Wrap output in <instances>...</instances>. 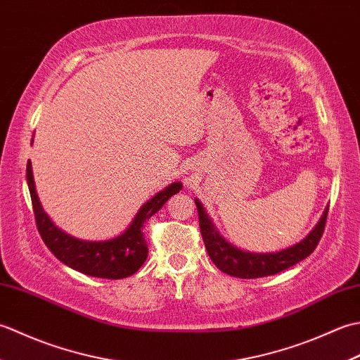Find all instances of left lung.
Here are the masks:
<instances>
[{
    "mask_svg": "<svg viewBox=\"0 0 360 360\" xmlns=\"http://www.w3.org/2000/svg\"><path fill=\"white\" fill-rule=\"evenodd\" d=\"M195 202L198 207V218H200L201 235L210 259L219 271L238 278L267 277V275L285 271L309 257L317 248L320 238H322L328 217L326 207L317 226L312 229V232L292 248L275 252V254H249V252L231 246L221 238L218 232L213 229V224L210 223L207 213L204 212L201 202L198 200H195Z\"/></svg>",
    "mask_w": 360,
    "mask_h": 360,
    "instance_id": "1",
    "label": "left lung"
}]
</instances>
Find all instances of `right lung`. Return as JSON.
Wrapping results in <instances>:
<instances>
[{"mask_svg": "<svg viewBox=\"0 0 360 360\" xmlns=\"http://www.w3.org/2000/svg\"><path fill=\"white\" fill-rule=\"evenodd\" d=\"M26 178L37 229L48 249L60 262L72 267V269L91 275V277L110 280L127 278L139 271V267L148 257V244L145 241L142 232L145 221L155 215L168 201V198L176 195L182 188L181 182H173L172 186H168L142 205L131 226L117 238L91 243L72 238L52 224V221L43 212L41 204L38 201L30 160H27Z\"/></svg>", "mask_w": 360, "mask_h": 360, "instance_id": "right-lung-1", "label": "right lung"}]
</instances>
